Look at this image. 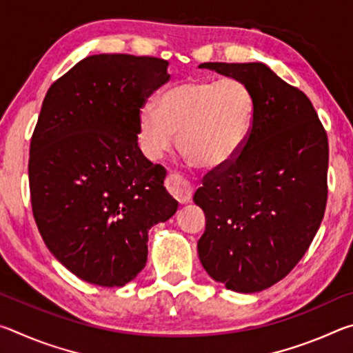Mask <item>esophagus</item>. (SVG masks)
I'll use <instances>...</instances> for the list:
<instances>
[{"instance_id": "esophagus-1", "label": "esophagus", "mask_w": 353, "mask_h": 353, "mask_svg": "<svg viewBox=\"0 0 353 353\" xmlns=\"http://www.w3.org/2000/svg\"><path fill=\"white\" fill-rule=\"evenodd\" d=\"M166 190L170 191V194L181 204H187L190 202L191 196H193V188L191 185L177 174H170L165 181Z\"/></svg>"}]
</instances>
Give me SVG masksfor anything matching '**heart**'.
I'll return each instance as SVG.
<instances>
[{
	"label": "heart",
	"mask_w": 353,
	"mask_h": 353,
	"mask_svg": "<svg viewBox=\"0 0 353 353\" xmlns=\"http://www.w3.org/2000/svg\"><path fill=\"white\" fill-rule=\"evenodd\" d=\"M255 99L238 79H188L157 98V109L141 107L139 141L151 160H162L179 146L191 165L221 170L241 154L252 132Z\"/></svg>",
	"instance_id": "b5f03b06"
}]
</instances>
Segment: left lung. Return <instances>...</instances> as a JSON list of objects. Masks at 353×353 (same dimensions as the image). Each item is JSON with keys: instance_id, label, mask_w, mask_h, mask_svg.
<instances>
[{"instance_id": "8db88e82", "label": "left lung", "mask_w": 353, "mask_h": 353, "mask_svg": "<svg viewBox=\"0 0 353 353\" xmlns=\"http://www.w3.org/2000/svg\"><path fill=\"white\" fill-rule=\"evenodd\" d=\"M199 68L244 82L255 99L241 154L210 172L194 193L205 213L199 260L227 290L259 292L288 276L324 218L327 134L305 94L265 63L208 62Z\"/></svg>"}]
</instances>
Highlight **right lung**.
Instances as JSON below:
<instances>
[{"instance_id": "right-lung-1", "label": "right lung", "mask_w": 353, "mask_h": 353, "mask_svg": "<svg viewBox=\"0 0 353 353\" xmlns=\"http://www.w3.org/2000/svg\"><path fill=\"white\" fill-rule=\"evenodd\" d=\"M168 62L82 59L48 90L29 151L35 223L56 259L88 283L124 286L148 260V232L177 212L163 166L139 148V112Z\"/></svg>"}]
</instances>
